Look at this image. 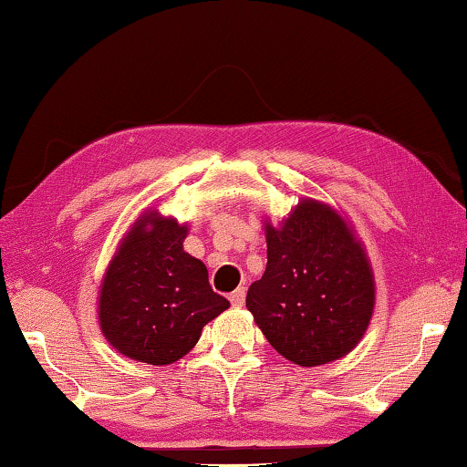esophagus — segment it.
<instances>
[{"instance_id":"obj_1","label":"esophagus","mask_w":467,"mask_h":467,"mask_svg":"<svg viewBox=\"0 0 467 467\" xmlns=\"http://www.w3.org/2000/svg\"><path fill=\"white\" fill-rule=\"evenodd\" d=\"M229 302L240 308V306H244V302H246V289H244V287L235 289V292H232V296H229Z\"/></svg>"}]
</instances>
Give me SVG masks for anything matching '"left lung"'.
<instances>
[{
	"label": "left lung",
	"instance_id": "obj_1",
	"mask_svg": "<svg viewBox=\"0 0 467 467\" xmlns=\"http://www.w3.org/2000/svg\"><path fill=\"white\" fill-rule=\"evenodd\" d=\"M266 269L246 306L271 346L300 366L348 356L370 325L374 277L362 242L337 211L312 198L281 225L265 223Z\"/></svg>",
	"mask_w": 467,
	"mask_h": 467
}]
</instances>
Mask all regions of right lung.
Instances as JSON below:
<instances>
[{"label":"right lung","mask_w":467,"mask_h":467,"mask_svg":"<svg viewBox=\"0 0 467 467\" xmlns=\"http://www.w3.org/2000/svg\"><path fill=\"white\" fill-rule=\"evenodd\" d=\"M188 225L142 213L107 266L99 294L105 339L132 360L165 366L201 339L202 327L229 308L213 292L202 261L183 250Z\"/></svg>","instance_id":"1"}]
</instances>
